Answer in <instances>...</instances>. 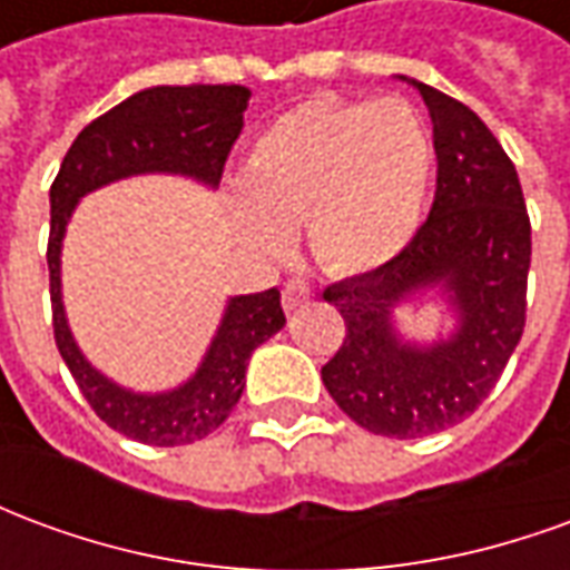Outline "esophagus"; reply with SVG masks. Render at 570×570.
<instances>
[{
	"label": "esophagus",
	"mask_w": 570,
	"mask_h": 570,
	"mask_svg": "<svg viewBox=\"0 0 570 570\" xmlns=\"http://www.w3.org/2000/svg\"><path fill=\"white\" fill-rule=\"evenodd\" d=\"M311 298H314V289H311V284H305L302 277L286 281V286H284V308L286 311L302 308V305H308Z\"/></svg>",
	"instance_id": "obj_1"
}]
</instances>
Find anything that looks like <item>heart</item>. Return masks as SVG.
Masks as SVG:
<instances>
[{"label":"heart","mask_w":570,"mask_h":570,"mask_svg":"<svg viewBox=\"0 0 570 570\" xmlns=\"http://www.w3.org/2000/svg\"><path fill=\"white\" fill-rule=\"evenodd\" d=\"M433 137L403 97H314L262 130L244 167L237 228L281 253L305 219L311 253L330 272H370L406 247L424 213Z\"/></svg>","instance_id":"1"}]
</instances>
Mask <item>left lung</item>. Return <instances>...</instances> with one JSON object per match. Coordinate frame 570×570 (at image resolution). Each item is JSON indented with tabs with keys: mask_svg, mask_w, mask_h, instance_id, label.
<instances>
[{
	"mask_svg": "<svg viewBox=\"0 0 570 570\" xmlns=\"http://www.w3.org/2000/svg\"><path fill=\"white\" fill-rule=\"evenodd\" d=\"M433 121L436 195L394 259L326 286L345 342L321 370L347 419L379 436L415 440L473 415L525 330L531 223L510 155L485 121L449 94L412 81ZM440 285L459 314L449 340L403 343L393 308Z\"/></svg>",
	"mask_w": 570,
	"mask_h": 570,
	"instance_id": "left-lung-1",
	"label": "left lung"
}]
</instances>
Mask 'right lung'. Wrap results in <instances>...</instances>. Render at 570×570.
Instances as JSON below:
<instances>
[{"label":"right lung","mask_w":570,"mask_h":570,"mask_svg":"<svg viewBox=\"0 0 570 570\" xmlns=\"http://www.w3.org/2000/svg\"><path fill=\"white\" fill-rule=\"evenodd\" d=\"M249 91L244 85H161L134 94L94 118L69 146L51 186V321L60 357L85 400L109 428L146 445H186L219 428L244 394L249 354L284 330L281 293L265 289L225 305L198 372L164 394H134L109 382L85 360L69 333L60 298V247L76 204L88 191L137 174L191 176L216 188L228 151L244 128Z\"/></svg>","instance_id":"1"}]
</instances>
